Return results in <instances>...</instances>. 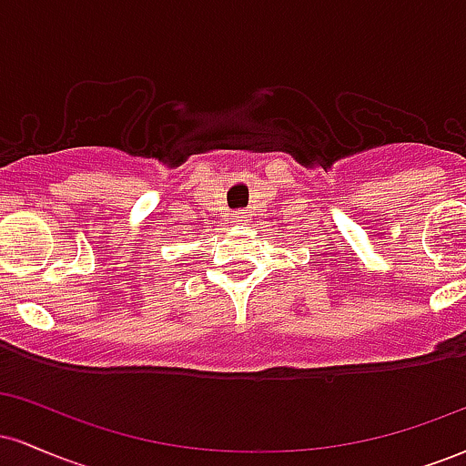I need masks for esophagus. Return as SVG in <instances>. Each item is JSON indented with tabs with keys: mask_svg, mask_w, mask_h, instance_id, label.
I'll use <instances>...</instances> for the list:
<instances>
[{
	"mask_svg": "<svg viewBox=\"0 0 466 466\" xmlns=\"http://www.w3.org/2000/svg\"><path fill=\"white\" fill-rule=\"evenodd\" d=\"M237 221H238V223H248V221H249V215H248V212H238Z\"/></svg>",
	"mask_w": 466,
	"mask_h": 466,
	"instance_id": "esophagus-1",
	"label": "esophagus"
}]
</instances>
